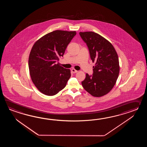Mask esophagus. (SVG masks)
<instances>
[{
  "label": "esophagus",
  "instance_id": "obj_1",
  "mask_svg": "<svg viewBox=\"0 0 147 147\" xmlns=\"http://www.w3.org/2000/svg\"><path fill=\"white\" fill-rule=\"evenodd\" d=\"M71 72H72V73H74V74H75V73H77V72H78V71L76 70V69H71Z\"/></svg>",
  "mask_w": 147,
  "mask_h": 147
}]
</instances>
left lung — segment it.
Here are the masks:
<instances>
[{
	"label": "left lung",
	"mask_w": 147,
	"mask_h": 147,
	"mask_svg": "<svg viewBox=\"0 0 147 147\" xmlns=\"http://www.w3.org/2000/svg\"><path fill=\"white\" fill-rule=\"evenodd\" d=\"M79 34L86 43L91 59L95 63L93 74H87L81 84L92 96H103L113 89L118 77V55L113 45L100 34L92 31L80 32Z\"/></svg>",
	"instance_id": "obj_1"
}]
</instances>
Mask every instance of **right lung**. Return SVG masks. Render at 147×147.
Masks as SVG:
<instances>
[{
    "label": "right lung",
    "instance_id": "1",
    "mask_svg": "<svg viewBox=\"0 0 147 147\" xmlns=\"http://www.w3.org/2000/svg\"><path fill=\"white\" fill-rule=\"evenodd\" d=\"M76 34L75 31L55 30L34 45L29 57V69L32 81L41 93L53 96L66 87L70 70L56 63Z\"/></svg>",
    "mask_w": 147,
    "mask_h": 147
}]
</instances>
